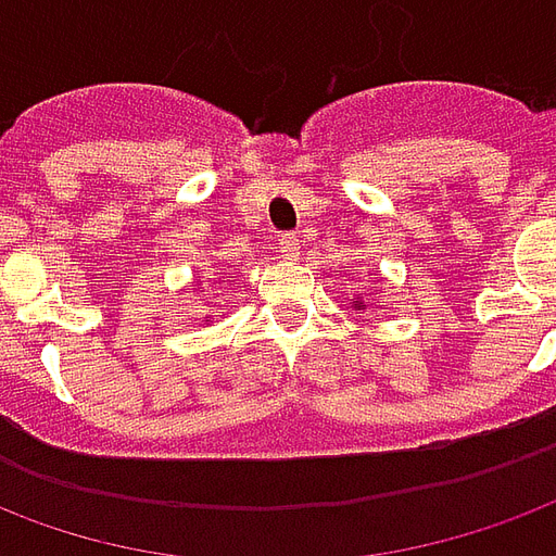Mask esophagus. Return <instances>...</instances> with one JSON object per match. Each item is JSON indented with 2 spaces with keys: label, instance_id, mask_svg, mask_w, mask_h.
<instances>
[{
  "label": "esophagus",
  "instance_id": "esophagus-1",
  "mask_svg": "<svg viewBox=\"0 0 556 556\" xmlns=\"http://www.w3.org/2000/svg\"><path fill=\"white\" fill-rule=\"evenodd\" d=\"M279 253H282V258H298L300 238L294 236V232H282V236H279Z\"/></svg>",
  "mask_w": 556,
  "mask_h": 556
}]
</instances>
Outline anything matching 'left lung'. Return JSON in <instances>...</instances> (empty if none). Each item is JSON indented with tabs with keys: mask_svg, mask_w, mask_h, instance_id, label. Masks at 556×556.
<instances>
[{
	"mask_svg": "<svg viewBox=\"0 0 556 556\" xmlns=\"http://www.w3.org/2000/svg\"><path fill=\"white\" fill-rule=\"evenodd\" d=\"M353 309H362V300L359 298L353 300Z\"/></svg>",
	"mask_w": 556,
	"mask_h": 556,
	"instance_id": "8db88e82",
	"label": "left lung"
}]
</instances>
